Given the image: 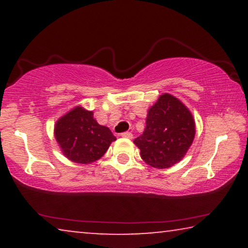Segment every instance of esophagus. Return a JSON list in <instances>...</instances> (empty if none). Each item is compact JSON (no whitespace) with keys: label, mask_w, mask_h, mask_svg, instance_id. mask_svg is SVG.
Masks as SVG:
<instances>
[{"label":"esophagus","mask_w":248,"mask_h":248,"mask_svg":"<svg viewBox=\"0 0 248 248\" xmlns=\"http://www.w3.org/2000/svg\"><path fill=\"white\" fill-rule=\"evenodd\" d=\"M122 137L126 139H132L133 138V134H132L131 132H123V133H122Z\"/></svg>","instance_id":"34e87169"}]
</instances>
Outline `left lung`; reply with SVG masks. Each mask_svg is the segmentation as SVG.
<instances>
[{
	"label": "left lung",
	"mask_w": 248,
	"mask_h": 248,
	"mask_svg": "<svg viewBox=\"0 0 248 248\" xmlns=\"http://www.w3.org/2000/svg\"><path fill=\"white\" fill-rule=\"evenodd\" d=\"M194 135L195 122L191 111L177 98L164 93L149 109L143 134L134 143L148 165L168 168L182 160Z\"/></svg>",
	"instance_id": "obj_1"
}]
</instances>
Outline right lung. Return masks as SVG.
Returning a JSON list of instances; mask_svg holds the SVG:
<instances>
[{
	"label": "right lung",
	"mask_w": 248,
	"mask_h": 248,
	"mask_svg": "<svg viewBox=\"0 0 248 248\" xmlns=\"http://www.w3.org/2000/svg\"><path fill=\"white\" fill-rule=\"evenodd\" d=\"M54 133L64 155L78 164L98 160L116 140L109 128L97 123L93 111L82 107H76L61 117Z\"/></svg>",
	"instance_id": "right-lung-1"
}]
</instances>
